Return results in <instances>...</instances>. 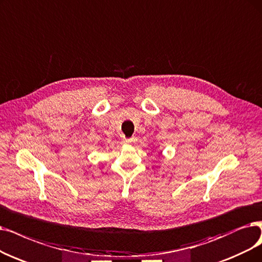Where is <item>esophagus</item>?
I'll use <instances>...</instances> for the list:
<instances>
[{"instance_id":"1","label":"esophagus","mask_w":262,"mask_h":262,"mask_svg":"<svg viewBox=\"0 0 262 262\" xmlns=\"http://www.w3.org/2000/svg\"><path fill=\"white\" fill-rule=\"evenodd\" d=\"M137 138H131V139H127V140H125V143H127V144H129V145H133V144H135V143H137Z\"/></svg>"}]
</instances>
